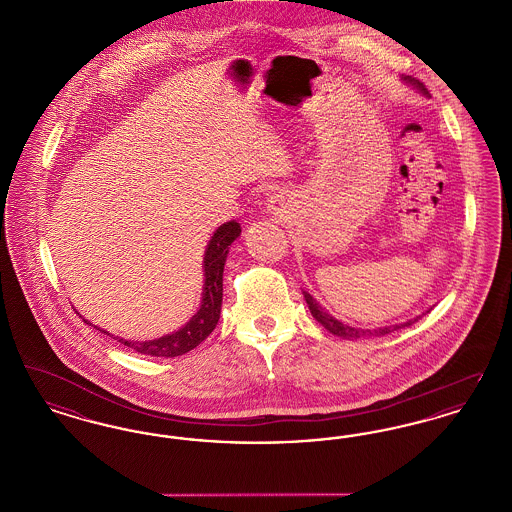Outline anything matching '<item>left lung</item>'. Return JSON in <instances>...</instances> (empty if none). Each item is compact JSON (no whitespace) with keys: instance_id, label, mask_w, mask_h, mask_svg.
<instances>
[{"instance_id":"obj_1","label":"left lung","mask_w":512,"mask_h":512,"mask_svg":"<svg viewBox=\"0 0 512 512\" xmlns=\"http://www.w3.org/2000/svg\"><path fill=\"white\" fill-rule=\"evenodd\" d=\"M403 80H405L407 84L414 86L420 94L428 96V90L424 88V84H422V82L414 80L411 76H403ZM303 295H305V301H307V305H309L311 315L317 318V322H320V324H322L330 334H334V336H338V338H343V340H359V338H370V336H386V334H391L393 330L405 328V326L413 324L414 320H418V318H420H411V320H407V322H403V324H393V326H382V328H374V330H365V328L349 326V324L341 322L338 318L332 317V315H330L322 305H318L317 299H315L311 293L303 292Z\"/></svg>"}]
</instances>
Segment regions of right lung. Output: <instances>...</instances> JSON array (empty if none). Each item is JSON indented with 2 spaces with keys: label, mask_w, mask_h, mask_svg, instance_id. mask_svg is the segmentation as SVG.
<instances>
[{
  "label": "right lung",
  "mask_w": 512,
  "mask_h": 512,
  "mask_svg": "<svg viewBox=\"0 0 512 512\" xmlns=\"http://www.w3.org/2000/svg\"><path fill=\"white\" fill-rule=\"evenodd\" d=\"M242 234V226L236 220L224 222L213 232L209 244L205 247L203 255V292H201V303L194 317L190 318L182 328L176 332H171L167 336L155 338V340H124V338H115L107 330H101L94 326L92 322L86 324L98 328L99 332L107 334L113 340L121 341L122 345L142 353L149 357H159V359H172L180 357L188 351H192L201 341L205 340L217 326L220 318V307H222V272H224V263L230 251L232 242Z\"/></svg>",
  "instance_id": "1"
}]
</instances>
